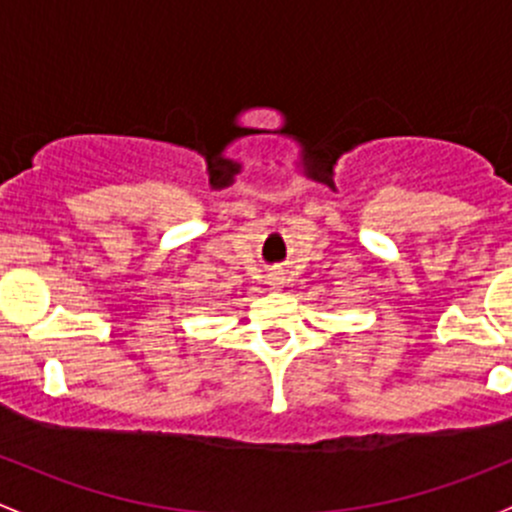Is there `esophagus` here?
Masks as SVG:
<instances>
[{
	"mask_svg": "<svg viewBox=\"0 0 512 512\" xmlns=\"http://www.w3.org/2000/svg\"><path fill=\"white\" fill-rule=\"evenodd\" d=\"M268 283H271L273 288H281L283 286V276H281V273H271V281H268Z\"/></svg>",
	"mask_w": 512,
	"mask_h": 512,
	"instance_id": "1",
	"label": "esophagus"
}]
</instances>
